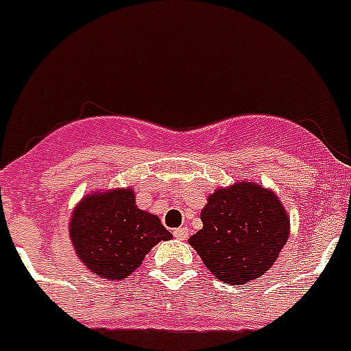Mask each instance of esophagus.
Here are the masks:
<instances>
[{
	"label": "esophagus",
	"mask_w": 351,
	"mask_h": 351,
	"mask_svg": "<svg viewBox=\"0 0 351 351\" xmlns=\"http://www.w3.org/2000/svg\"><path fill=\"white\" fill-rule=\"evenodd\" d=\"M173 235H176L178 239H181V241L188 239V235H190V232H188V226H179V228H176V230H173Z\"/></svg>",
	"instance_id": "esophagus-1"
}]
</instances>
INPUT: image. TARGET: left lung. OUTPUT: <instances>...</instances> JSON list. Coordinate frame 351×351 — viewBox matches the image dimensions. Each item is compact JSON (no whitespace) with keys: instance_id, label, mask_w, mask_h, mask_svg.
I'll return each mask as SVG.
<instances>
[{"instance_id":"left-lung-1","label":"left lung","mask_w":351,"mask_h":351,"mask_svg":"<svg viewBox=\"0 0 351 351\" xmlns=\"http://www.w3.org/2000/svg\"><path fill=\"white\" fill-rule=\"evenodd\" d=\"M190 237L206 267L228 285L250 283L271 269L290 235V219L274 191L235 182L214 191Z\"/></svg>"}]
</instances>
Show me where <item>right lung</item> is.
<instances>
[{
    "label": "right lung",
    "mask_w": 351,
    "mask_h": 351,
    "mask_svg": "<svg viewBox=\"0 0 351 351\" xmlns=\"http://www.w3.org/2000/svg\"><path fill=\"white\" fill-rule=\"evenodd\" d=\"M70 239L86 267L104 280H123L160 241L172 234L138 209L133 188L86 195L70 218Z\"/></svg>",
    "instance_id": "obj_1"
}]
</instances>
